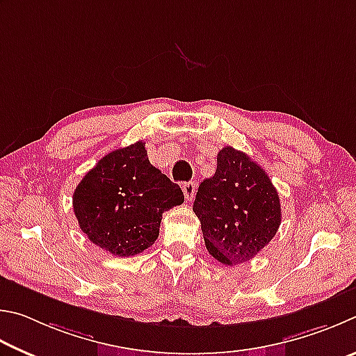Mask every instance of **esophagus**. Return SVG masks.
Segmentation results:
<instances>
[{
	"mask_svg": "<svg viewBox=\"0 0 356 356\" xmlns=\"http://www.w3.org/2000/svg\"><path fill=\"white\" fill-rule=\"evenodd\" d=\"M195 189H197V184L194 181L183 184V194L186 197V200L192 202V198H194V195H195Z\"/></svg>",
	"mask_w": 356,
	"mask_h": 356,
	"instance_id": "esophagus-1",
	"label": "esophagus"
}]
</instances>
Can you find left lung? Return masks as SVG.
<instances>
[{
	"label": "left lung",
	"mask_w": 356,
	"mask_h": 356,
	"mask_svg": "<svg viewBox=\"0 0 356 356\" xmlns=\"http://www.w3.org/2000/svg\"><path fill=\"white\" fill-rule=\"evenodd\" d=\"M194 213L209 254L225 266L252 259L282 223V207L269 175L245 153L223 147L214 177L198 186Z\"/></svg>",
	"instance_id": "1"
}]
</instances>
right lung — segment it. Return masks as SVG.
<instances>
[{"mask_svg": "<svg viewBox=\"0 0 356 356\" xmlns=\"http://www.w3.org/2000/svg\"><path fill=\"white\" fill-rule=\"evenodd\" d=\"M183 202L181 188L149 164L142 140L106 154L73 194L83 233L122 258L152 247L159 236L162 213Z\"/></svg>", "mask_w": 356, "mask_h": 356, "instance_id": "obj_1", "label": "right lung"}]
</instances>
